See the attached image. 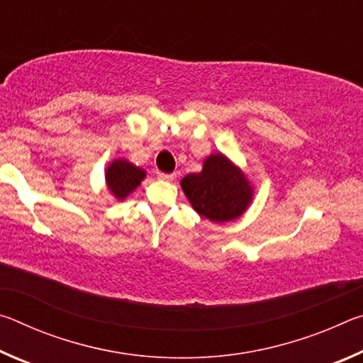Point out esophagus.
<instances>
[{
  "label": "esophagus",
  "instance_id": "1",
  "mask_svg": "<svg viewBox=\"0 0 363 363\" xmlns=\"http://www.w3.org/2000/svg\"><path fill=\"white\" fill-rule=\"evenodd\" d=\"M158 179L160 181H174L176 174H167V173H158Z\"/></svg>",
  "mask_w": 363,
  "mask_h": 363
}]
</instances>
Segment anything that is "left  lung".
Returning a JSON list of instances; mask_svg holds the SVG:
<instances>
[{
    "label": "left lung",
    "mask_w": 363,
    "mask_h": 363,
    "mask_svg": "<svg viewBox=\"0 0 363 363\" xmlns=\"http://www.w3.org/2000/svg\"><path fill=\"white\" fill-rule=\"evenodd\" d=\"M181 189L194 210L216 224L238 219L255 199L248 176L220 152L203 160L200 173L184 176Z\"/></svg>",
    "instance_id": "left-lung-1"
}]
</instances>
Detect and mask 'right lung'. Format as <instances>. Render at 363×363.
Here are the masks:
<instances>
[{"label":"right lung","mask_w":363,"mask_h":363,"mask_svg":"<svg viewBox=\"0 0 363 363\" xmlns=\"http://www.w3.org/2000/svg\"><path fill=\"white\" fill-rule=\"evenodd\" d=\"M145 171L126 158H115L106 169V186L116 201L130 196L144 181Z\"/></svg>","instance_id":"add662e5"}]
</instances>
